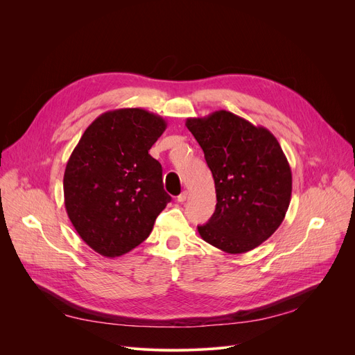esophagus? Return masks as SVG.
<instances>
[{"instance_id":"34e87169","label":"esophagus","mask_w":355,"mask_h":355,"mask_svg":"<svg viewBox=\"0 0 355 355\" xmlns=\"http://www.w3.org/2000/svg\"><path fill=\"white\" fill-rule=\"evenodd\" d=\"M187 197H189V193H187V191H182V193L177 197V201H178V202H184L185 200H187Z\"/></svg>"}]
</instances>
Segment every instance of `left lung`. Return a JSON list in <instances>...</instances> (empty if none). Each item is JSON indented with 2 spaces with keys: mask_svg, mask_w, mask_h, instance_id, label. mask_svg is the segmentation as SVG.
<instances>
[{
  "mask_svg": "<svg viewBox=\"0 0 355 355\" xmlns=\"http://www.w3.org/2000/svg\"><path fill=\"white\" fill-rule=\"evenodd\" d=\"M185 126L204 151L216 187V211L198 233L211 246L246 253L282 225L292 196V171L270 130L229 110L189 118Z\"/></svg>",
  "mask_w": 355,
  "mask_h": 355,
  "instance_id": "8db88e82",
  "label": "left lung"
}]
</instances>
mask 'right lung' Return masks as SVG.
Masks as SVG:
<instances>
[{
    "label": "right lung",
    "mask_w": 355,
    "mask_h": 355,
    "mask_svg": "<svg viewBox=\"0 0 355 355\" xmlns=\"http://www.w3.org/2000/svg\"><path fill=\"white\" fill-rule=\"evenodd\" d=\"M166 128L141 107L107 110L93 121L66 164L64 206L85 243L105 257H119L153 232L171 201L162 166L148 154Z\"/></svg>",
    "instance_id": "obj_1"
}]
</instances>
